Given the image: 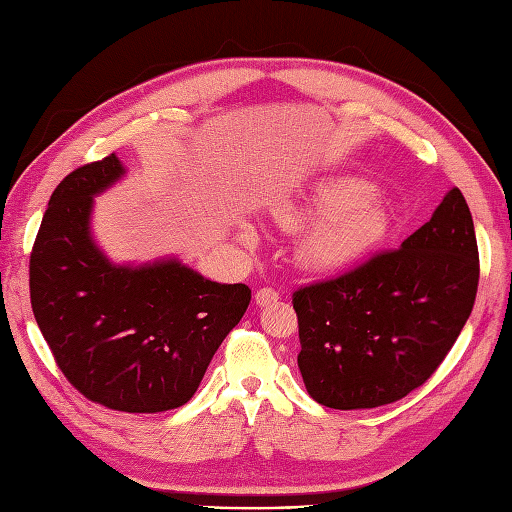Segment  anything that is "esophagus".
Returning a JSON list of instances; mask_svg holds the SVG:
<instances>
[{"label": "esophagus", "mask_w": 512, "mask_h": 512, "mask_svg": "<svg viewBox=\"0 0 512 512\" xmlns=\"http://www.w3.org/2000/svg\"><path fill=\"white\" fill-rule=\"evenodd\" d=\"M280 299V293L275 288H260V290H256V303L258 306H271L273 301H278Z\"/></svg>", "instance_id": "34e87169"}]
</instances>
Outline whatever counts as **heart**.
<instances>
[{
  "label": "heart",
  "instance_id": "obj_1",
  "mask_svg": "<svg viewBox=\"0 0 512 512\" xmlns=\"http://www.w3.org/2000/svg\"><path fill=\"white\" fill-rule=\"evenodd\" d=\"M372 189L359 178H336L316 189L301 204H286L275 213L286 230H299L319 219L299 243V262L310 271H338L353 265L379 243L388 217L372 198ZM243 239L254 241V230L245 228Z\"/></svg>",
  "mask_w": 512,
  "mask_h": 512
}]
</instances>
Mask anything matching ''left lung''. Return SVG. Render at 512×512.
<instances>
[{"label":"left lung","mask_w":512,"mask_h":512,"mask_svg":"<svg viewBox=\"0 0 512 512\" xmlns=\"http://www.w3.org/2000/svg\"><path fill=\"white\" fill-rule=\"evenodd\" d=\"M480 278L472 213L452 187L396 250L297 288L308 394L331 409L396 403L431 379L472 314Z\"/></svg>","instance_id":"1"}]
</instances>
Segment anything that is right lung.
I'll use <instances>...</instances> for the list:
<instances>
[{"label": "right lung", "mask_w": 512, "mask_h": 512, "mask_svg": "<svg viewBox=\"0 0 512 512\" xmlns=\"http://www.w3.org/2000/svg\"><path fill=\"white\" fill-rule=\"evenodd\" d=\"M116 155L73 170L51 193L30 254V299L55 364L96 405L157 413L196 394L250 306L178 260L116 267L90 237L92 196L122 176Z\"/></svg>", "instance_id": "right-lung-1"}]
</instances>
